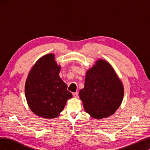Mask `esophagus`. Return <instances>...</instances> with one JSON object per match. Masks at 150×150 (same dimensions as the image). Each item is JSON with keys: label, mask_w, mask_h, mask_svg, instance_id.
Wrapping results in <instances>:
<instances>
[{"label": "esophagus", "mask_w": 150, "mask_h": 150, "mask_svg": "<svg viewBox=\"0 0 150 150\" xmlns=\"http://www.w3.org/2000/svg\"><path fill=\"white\" fill-rule=\"evenodd\" d=\"M72 95H73V96L74 98H78V92H75V93H72Z\"/></svg>", "instance_id": "obj_1"}]
</instances>
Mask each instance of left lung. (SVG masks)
Instances as JSON below:
<instances>
[{"label": "left lung", "instance_id": "left-lung-1", "mask_svg": "<svg viewBox=\"0 0 150 150\" xmlns=\"http://www.w3.org/2000/svg\"><path fill=\"white\" fill-rule=\"evenodd\" d=\"M123 96L121 80L110 63L103 59L98 60L86 72L84 87L79 91L85 111L95 119L114 114Z\"/></svg>", "mask_w": 150, "mask_h": 150}]
</instances>
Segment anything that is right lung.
Returning a JSON list of instances; mask_svg holds the SVG:
<instances>
[{
  "label": "right lung",
  "instance_id": "add662e5",
  "mask_svg": "<svg viewBox=\"0 0 150 150\" xmlns=\"http://www.w3.org/2000/svg\"><path fill=\"white\" fill-rule=\"evenodd\" d=\"M54 54L40 57L32 67L25 85V95L28 105L34 114L44 118H55L64 110L71 93L59 76Z\"/></svg>",
  "mask_w": 150,
  "mask_h": 150
}]
</instances>
